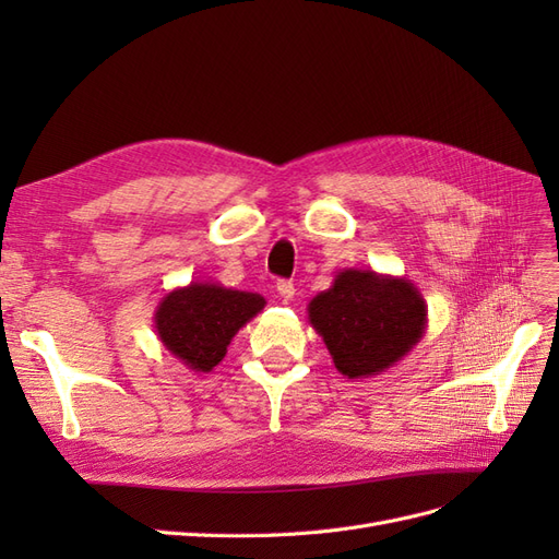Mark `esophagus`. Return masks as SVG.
Instances as JSON below:
<instances>
[{"label":"esophagus","instance_id":"esophagus-1","mask_svg":"<svg viewBox=\"0 0 559 559\" xmlns=\"http://www.w3.org/2000/svg\"><path fill=\"white\" fill-rule=\"evenodd\" d=\"M277 294L282 296V300H294V294H296V286H294V282H289V280H280V282H277Z\"/></svg>","mask_w":559,"mask_h":559}]
</instances>
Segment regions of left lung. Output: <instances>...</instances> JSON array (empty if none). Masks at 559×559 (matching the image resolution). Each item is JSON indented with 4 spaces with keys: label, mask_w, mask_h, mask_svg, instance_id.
Here are the masks:
<instances>
[{
    "label": "left lung",
    "mask_w": 559,
    "mask_h": 559,
    "mask_svg": "<svg viewBox=\"0 0 559 559\" xmlns=\"http://www.w3.org/2000/svg\"><path fill=\"white\" fill-rule=\"evenodd\" d=\"M308 319L335 368L361 380L382 376L421 341L427 302L411 280L345 267L308 302Z\"/></svg>",
    "instance_id": "8db88e82"
}]
</instances>
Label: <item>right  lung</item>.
I'll list each match as a JSON object with an SVG mask.
<instances>
[{"mask_svg":"<svg viewBox=\"0 0 559 559\" xmlns=\"http://www.w3.org/2000/svg\"><path fill=\"white\" fill-rule=\"evenodd\" d=\"M265 308L261 294L205 280L165 294L154 314L163 347L193 373H210L247 321Z\"/></svg>","mask_w":559,"mask_h":559,"instance_id":"right-lung-1","label":"right lung"}]
</instances>
